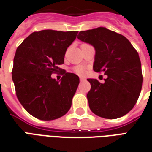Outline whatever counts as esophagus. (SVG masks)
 Masks as SVG:
<instances>
[{
  "mask_svg": "<svg viewBox=\"0 0 152 152\" xmlns=\"http://www.w3.org/2000/svg\"><path fill=\"white\" fill-rule=\"evenodd\" d=\"M79 79H80V81H81V82H82V81H85V80H86V78H85L84 77H80Z\"/></svg>",
  "mask_w": 152,
  "mask_h": 152,
  "instance_id": "1",
  "label": "esophagus"
}]
</instances>
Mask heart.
Returning <instances> with one entry per match:
<instances>
[{
    "label": "heart",
    "mask_w": 152,
    "mask_h": 152,
    "mask_svg": "<svg viewBox=\"0 0 152 152\" xmlns=\"http://www.w3.org/2000/svg\"><path fill=\"white\" fill-rule=\"evenodd\" d=\"M75 71L77 75H84L86 73V68L83 66H77L75 68Z\"/></svg>",
    "instance_id": "b5f03b06"
}]
</instances>
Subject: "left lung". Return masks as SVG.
I'll use <instances>...</instances> for the list:
<instances>
[{
  "label": "left lung",
  "mask_w": 152,
  "mask_h": 152,
  "mask_svg": "<svg viewBox=\"0 0 152 152\" xmlns=\"http://www.w3.org/2000/svg\"><path fill=\"white\" fill-rule=\"evenodd\" d=\"M77 38L95 48L93 70L107 76L104 83L87 79L88 106L95 115L109 119L130 111L141 91L143 77L138 53L127 38L105 27L81 31Z\"/></svg>",
  "instance_id": "obj_1"
}]
</instances>
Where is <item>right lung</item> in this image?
I'll use <instances>...</instances> for the list:
<instances>
[{"instance_id":"obj_1","label":"right lung","mask_w":152,"mask_h":152,"mask_svg":"<svg viewBox=\"0 0 152 152\" xmlns=\"http://www.w3.org/2000/svg\"><path fill=\"white\" fill-rule=\"evenodd\" d=\"M78 31L44 30L32 33L17 48L12 81L17 98L29 114L50 121L64 116L71 107L79 77L64 72L59 81L51 77L60 70L69 46Z\"/></svg>"}]
</instances>
